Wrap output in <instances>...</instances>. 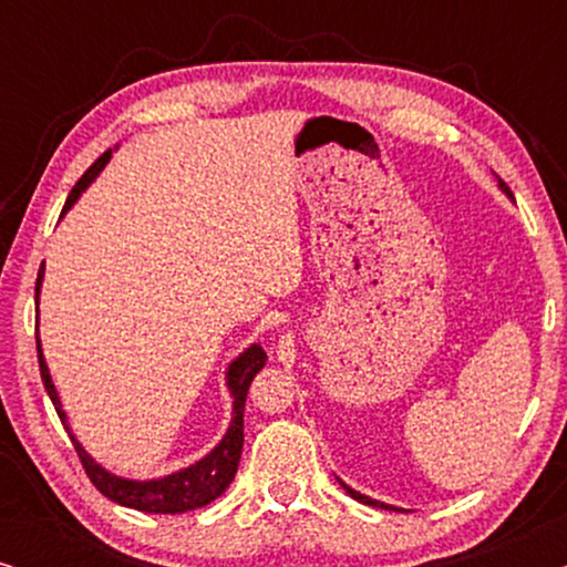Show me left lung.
Masks as SVG:
<instances>
[{"instance_id":"8db88e82","label":"left lung","mask_w":567,"mask_h":567,"mask_svg":"<svg viewBox=\"0 0 567 567\" xmlns=\"http://www.w3.org/2000/svg\"><path fill=\"white\" fill-rule=\"evenodd\" d=\"M498 188L503 190V193H506V196L511 198V190H508V185L506 183H503V181H498ZM338 483L340 485H343V491L348 493V495H351V498H355V501H359V503H367V506H374V508H386V511H400V514H402V508H398V506H390V503H382V501H374V498H369V495H361L359 491H353V487H348L346 483H343V480H340L338 477Z\"/></svg>"}]
</instances>
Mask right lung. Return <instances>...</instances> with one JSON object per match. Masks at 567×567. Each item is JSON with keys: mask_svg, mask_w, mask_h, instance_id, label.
<instances>
[{"mask_svg": "<svg viewBox=\"0 0 567 567\" xmlns=\"http://www.w3.org/2000/svg\"><path fill=\"white\" fill-rule=\"evenodd\" d=\"M111 154H113V150H107L103 157H100L95 165H92L87 173L80 177V183H76L72 193H69L61 216H64L69 208L80 200L82 193L90 188V183L95 181L100 173H103V167L111 162ZM41 286H43V268L38 270L35 305H38V297H41ZM35 343H38V363H41V379H43L45 392H49V398L53 402V408H56L61 423H64L69 439H72L76 454H80L84 472H87L92 485H95L97 491L105 495V498L118 503V506L144 511V514H185V511H196L200 506H206V503L216 501L224 491H227L231 480H235L239 456H243V444H245L243 415H245L247 390H250V382L255 379V374H258V371L266 367V361H268L266 351H262L258 343L245 348V351L239 353L227 369V390L231 394V421H229V429L221 436L219 444H216L212 452L204 456V460L190 464V467H183V470L173 472V475L154 477V480L121 477V475H115V472L105 470L103 464H97L95 460H92V456L87 454V449L76 441L72 429H69V417L64 413V408H61L56 386H53V382H51V371H49V363H45V359H43L41 338L38 336H35Z\"/></svg>", "mask_w": 567, "mask_h": 567, "instance_id": "add662e5", "label": "right lung"}]
</instances>
